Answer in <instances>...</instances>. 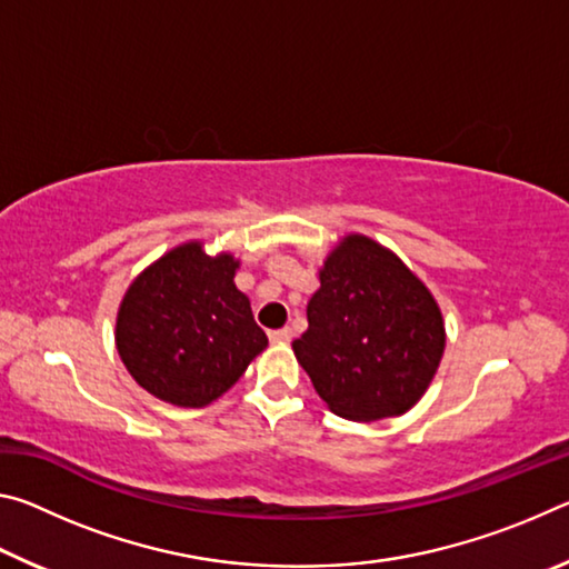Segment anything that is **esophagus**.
Instances as JSON below:
<instances>
[{
	"label": "esophagus",
	"mask_w": 569,
	"mask_h": 569,
	"mask_svg": "<svg viewBox=\"0 0 569 569\" xmlns=\"http://www.w3.org/2000/svg\"><path fill=\"white\" fill-rule=\"evenodd\" d=\"M291 336H293V331L286 326V329H276V331L268 333V339H271L273 343H288V341H291Z\"/></svg>",
	"instance_id": "34e87169"
}]
</instances>
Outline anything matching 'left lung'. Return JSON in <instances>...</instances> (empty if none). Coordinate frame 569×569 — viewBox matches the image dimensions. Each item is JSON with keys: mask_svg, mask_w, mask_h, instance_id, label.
Returning a JSON list of instances; mask_svg holds the SVG:
<instances>
[{"mask_svg": "<svg viewBox=\"0 0 569 569\" xmlns=\"http://www.w3.org/2000/svg\"><path fill=\"white\" fill-rule=\"evenodd\" d=\"M308 329L293 353L333 413L351 421L399 417L439 369L445 319L417 276L389 248L346 236L321 268Z\"/></svg>", "mask_w": 569, "mask_h": 569, "instance_id": "1", "label": "left lung"}]
</instances>
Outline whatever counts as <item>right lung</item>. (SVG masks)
Masks as SVG:
<instances>
[{
	"instance_id": "add662e5",
	"label": "right lung",
	"mask_w": 569,
	"mask_h": 569,
	"mask_svg": "<svg viewBox=\"0 0 569 569\" xmlns=\"http://www.w3.org/2000/svg\"><path fill=\"white\" fill-rule=\"evenodd\" d=\"M230 253L200 240L168 250L124 293L114 343L130 377L160 401L206 407L243 377L268 346L236 278Z\"/></svg>"
}]
</instances>
